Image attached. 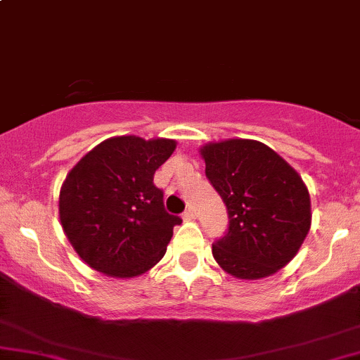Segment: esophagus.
Listing matches in <instances>:
<instances>
[{
    "label": "esophagus",
    "mask_w": 360,
    "mask_h": 360,
    "mask_svg": "<svg viewBox=\"0 0 360 360\" xmlns=\"http://www.w3.org/2000/svg\"><path fill=\"white\" fill-rule=\"evenodd\" d=\"M183 219L184 221H191V219H195V212H193V209H186L183 212Z\"/></svg>",
    "instance_id": "obj_1"
}]
</instances>
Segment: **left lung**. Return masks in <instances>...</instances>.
Listing matches in <instances>:
<instances>
[{
  "instance_id": "1",
  "label": "left lung",
  "mask_w": 360,
  "mask_h": 360,
  "mask_svg": "<svg viewBox=\"0 0 360 360\" xmlns=\"http://www.w3.org/2000/svg\"><path fill=\"white\" fill-rule=\"evenodd\" d=\"M205 176L228 210V231L212 256L237 278L268 277L289 263L311 223L300 174L259 141L228 139L200 150Z\"/></svg>"
}]
</instances>
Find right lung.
<instances>
[{
    "label": "right lung",
    "instance_id": "add662e5",
    "mask_svg": "<svg viewBox=\"0 0 360 360\" xmlns=\"http://www.w3.org/2000/svg\"><path fill=\"white\" fill-rule=\"evenodd\" d=\"M174 150L172 139L120 136L72 167L60 188V224L90 268L130 278L162 259L183 219L167 212L153 176Z\"/></svg>",
    "mask_w": 360,
    "mask_h": 360
}]
</instances>
